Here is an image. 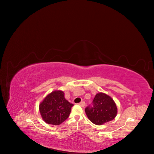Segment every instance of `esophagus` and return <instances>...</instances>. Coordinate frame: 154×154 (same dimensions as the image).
<instances>
[{
    "label": "esophagus",
    "mask_w": 154,
    "mask_h": 154,
    "mask_svg": "<svg viewBox=\"0 0 154 154\" xmlns=\"http://www.w3.org/2000/svg\"><path fill=\"white\" fill-rule=\"evenodd\" d=\"M79 105H80L82 106H85V101H82V102H80V103H79Z\"/></svg>",
    "instance_id": "34e87169"
}]
</instances>
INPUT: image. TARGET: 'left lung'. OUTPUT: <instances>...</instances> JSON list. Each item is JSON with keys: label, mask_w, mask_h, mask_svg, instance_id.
Listing matches in <instances>:
<instances>
[{"label": "left lung", "mask_w": 154, "mask_h": 154, "mask_svg": "<svg viewBox=\"0 0 154 154\" xmlns=\"http://www.w3.org/2000/svg\"><path fill=\"white\" fill-rule=\"evenodd\" d=\"M92 103L93 106H87L85 111L88 119L95 125H102L117 116L118 109L114 101L103 92L97 93Z\"/></svg>", "instance_id": "1"}]
</instances>
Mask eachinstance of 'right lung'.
I'll return each instance as SVG.
<instances>
[{
    "label": "right lung",
    "mask_w": 154,
    "mask_h": 154,
    "mask_svg": "<svg viewBox=\"0 0 154 154\" xmlns=\"http://www.w3.org/2000/svg\"><path fill=\"white\" fill-rule=\"evenodd\" d=\"M64 94L62 91H54L40 103V113L46 123L59 125L69 117L74 105L65 98Z\"/></svg>",
    "instance_id": "1"
}]
</instances>
